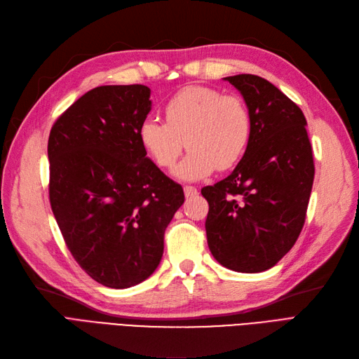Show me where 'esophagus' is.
<instances>
[{"label":"esophagus","mask_w":359,"mask_h":359,"mask_svg":"<svg viewBox=\"0 0 359 359\" xmlns=\"http://www.w3.org/2000/svg\"><path fill=\"white\" fill-rule=\"evenodd\" d=\"M184 194H186V198H193L198 194V189L193 187V186H186L184 187Z\"/></svg>","instance_id":"esophagus-1"}]
</instances>
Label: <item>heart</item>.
<instances>
[{
    "label": "heart",
    "mask_w": 359,
    "mask_h": 359,
    "mask_svg": "<svg viewBox=\"0 0 359 359\" xmlns=\"http://www.w3.org/2000/svg\"><path fill=\"white\" fill-rule=\"evenodd\" d=\"M166 123L147 118L139 126L140 145L160 168L175 165V177L198 181L219 168L231 169L244 156L252 137V116L241 97L210 86H187L165 106Z\"/></svg>",
    "instance_id": "heart-1"
}]
</instances>
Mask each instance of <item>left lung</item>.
<instances>
[{"instance_id": "left-lung-1", "label": "left lung", "mask_w": 359, "mask_h": 359, "mask_svg": "<svg viewBox=\"0 0 359 359\" xmlns=\"http://www.w3.org/2000/svg\"><path fill=\"white\" fill-rule=\"evenodd\" d=\"M252 116L243 158L223 181L202 189L211 255L236 273L273 268L297 243L314 178L307 121L289 97L255 74L224 78Z\"/></svg>"}]
</instances>
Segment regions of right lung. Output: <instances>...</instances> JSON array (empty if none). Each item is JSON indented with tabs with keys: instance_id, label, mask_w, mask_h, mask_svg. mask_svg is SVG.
Listing matches in <instances>:
<instances>
[{
	"instance_id": "right-lung-1",
	"label": "right lung",
	"mask_w": 359,
	"mask_h": 359,
	"mask_svg": "<svg viewBox=\"0 0 359 359\" xmlns=\"http://www.w3.org/2000/svg\"><path fill=\"white\" fill-rule=\"evenodd\" d=\"M145 85L85 93L53 124L49 199L70 253L97 283L127 289L154 273L163 238L184 203L140 145L153 102Z\"/></svg>"
}]
</instances>
